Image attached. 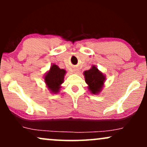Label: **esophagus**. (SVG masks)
Listing matches in <instances>:
<instances>
[{"label":"esophagus","mask_w":147,"mask_h":147,"mask_svg":"<svg viewBox=\"0 0 147 147\" xmlns=\"http://www.w3.org/2000/svg\"><path fill=\"white\" fill-rule=\"evenodd\" d=\"M75 73H77V72H77V70H75Z\"/></svg>","instance_id":"34e87169"}]
</instances>
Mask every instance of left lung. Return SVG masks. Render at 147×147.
I'll return each instance as SVG.
<instances>
[{
	"label": "left lung",
	"instance_id": "1",
	"mask_svg": "<svg viewBox=\"0 0 147 147\" xmlns=\"http://www.w3.org/2000/svg\"><path fill=\"white\" fill-rule=\"evenodd\" d=\"M84 75L86 82L88 84V88L91 92L93 94L99 92L105 80V77L102 72H99L95 66H92L90 70L84 72Z\"/></svg>",
	"mask_w": 147,
	"mask_h": 147
}]
</instances>
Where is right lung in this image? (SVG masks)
I'll use <instances>...</instances> for the list:
<instances>
[{"label":"right lung","mask_w":147,"mask_h":147,"mask_svg":"<svg viewBox=\"0 0 147 147\" xmlns=\"http://www.w3.org/2000/svg\"><path fill=\"white\" fill-rule=\"evenodd\" d=\"M65 70L60 69L57 65H52L49 71L45 77V81L49 89L52 92L59 91L60 85L63 82L64 75Z\"/></svg>","instance_id":"right-lung-1"}]
</instances>
